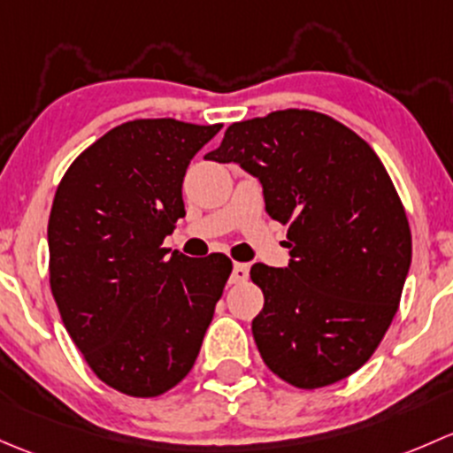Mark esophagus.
Here are the masks:
<instances>
[{"mask_svg":"<svg viewBox=\"0 0 453 453\" xmlns=\"http://www.w3.org/2000/svg\"><path fill=\"white\" fill-rule=\"evenodd\" d=\"M246 279H249V265L246 264L233 265V273H231V279H228V281H231L233 286H237V283H244Z\"/></svg>","mask_w":453,"mask_h":453,"instance_id":"esophagus-1","label":"esophagus"}]
</instances>
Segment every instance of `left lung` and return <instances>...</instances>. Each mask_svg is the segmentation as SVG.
<instances>
[{"mask_svg":"<svg viewBox=\"0 0 453 453\" xmlns=\"http://www.w3.org/2000/svg\"><path fill=\"white\" fill-rule=\"evenodd\" d=\"M204 158L240 163L288 228L290 264H255L264 292L253 338L265 366L303 390L353 375L380 347L401 301L412 235L371 146L307 109L235 122Z\"/></svg>","mask_w":453,"mask_h":453,"instance_id":"8db88e82","label":"left lung"}]
</instances>
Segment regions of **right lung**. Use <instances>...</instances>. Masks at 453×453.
Returning a JSON list of instances; mask_svg holds the SVG:
<instances>
[{
    "mask_svg": "<svg viewBox=\"0 0 453 453\" xmlns=\"http://www.w3.org/2000/svg\"><path fill=\"white\" fill-rule=\"evenodd\" d=\"M222 124L115 126L65 172L48 222L50 288L65 329L111 388L158 397L192 371L233 264L163 249L183 179Z\"/></svg>",
    "mask_w": 453,
    "mask_h": 453,
    "instance_id": "1",
    "label": "right lung"
}]
</instances>
